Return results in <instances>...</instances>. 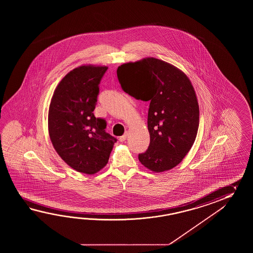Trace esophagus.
<instances>
[{
    "label": "esophagus",
    "mask_w": 253,
    "mask_h": 253,
    "mask_svg": "<svg viewBox=\"0 0 253 253\" xmlns=\"http://www.w3.org/2000/svg\"><path fill=\"white\" fill-rule=\"evenodd\" d=\"M126 137H127V132H126L123 135H121L120 137H119V140H120V142H124L126 140Z\"/></svg>",
    "instance_id": "esophagus-1"
}]
</instances>
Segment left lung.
Here are the masks:
<instances>
[{"label":"left lung","instance_id":"obj_1","mask_svg":"<svg viewBox=\"0 0 253 253\" xmlns=\"http://www.w3.org/2000/svg\"><path fill=\"white\" fill-rule=\"evenodd\" d=\"M117 74L126 93L150 103V144L138 155L141 164L157 172L176 167L194 145L199 126V106L187 76L155 58L121 65Z\"/></svg>","mask_w":253,"mask_h":253}]
</instances>
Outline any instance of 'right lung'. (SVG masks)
<instances>
[{
  "label": "right lung",
  "mask_w": 253,
  "mask_h": 253,
  "mask_svg": "<svg viewBox=\"0 0 253 253\" xmlns=\"http://www.w3.org/2000/svg\"><path fill=\"white\" fill-rule=\"evenodd\" d=\"M108 67L81 66L71 70L54 91L48 133L55 150L78 172L93 174L108 164L116 137L107 121L94 116L99 84Z\"/></svg>",
  "instance_id": "add662e5"
}]
</instances>
